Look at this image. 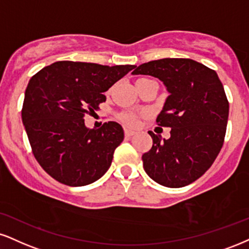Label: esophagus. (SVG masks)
Segmentation results:
<instances>
[{
  "mask_svg": "<svg viewBox=\"0 0 249 249\" xmlns=\"http://www.w3.org/2000/svg\"><path fill=\"white\" fill-rule=\"evenodd\" d=\"M124 132H125V136H126V137H132L133 134H136V132H134V131H132V130H127V128L124 131Z\"/></svg>",
  "mask_w": 249,
  "mask_h": 249,
  "instance_id": "esophagus-1",
  "label": "esophagus"
}]
</instances>
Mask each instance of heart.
Returning <instances> with one entry per match:
<instances>
[{
    "mask_svg": "<svg viewBox=\"0 0 249 249\" xmlns=\"http://www.w3.org/2000/svg\"><path fill=\"white\" fill-rule=\"evenodd\" d=\"M146 79H139L137 80L136 83L142 82V81H145ZM121 121L125 123L126 125H136L137 124V117L134 115H131V113H123L121 115Z\"/></svg>",
    "mask_w": 249,
    "mask_h": 249,
    "instance_id": "heart-1",
    "label": "heart"
}]
</instances>
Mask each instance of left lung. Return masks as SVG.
Here are the masks:
<instances>
[{
  "mask_svg": "<svg viewBox=\"0 0 249 249\" xmlns=\"http://www.w3.org/2000/svg\"><path fill=\"white\" fill-rule=\"evenodd\" d=\"M132 74L158 77L169 94L157 123L172 128L170 138L149 131L153 146L142 155L143 169L164 187L193 183L223 147L229 119L223 83L214 71L191 59L154 60L136 66Z\"/></svg>",
  "mask_w": 249,
  "mask_h": 249,
  "instance_id": "obj_1",
  "label": "left lung"
}]
</instances>
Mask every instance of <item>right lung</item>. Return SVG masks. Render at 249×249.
<instances>
[{"instance_id": "add662e5", "label": "right lung", "mask_w": 249, "mask_h": 249, "mask_svg": "<svg viewBox=\"0 0 249 249\" xmlns=\"http://www.w3.org/2000/svg\"><path fill=\"white\" fill-rule=\"evenodd\" d=\"M134 68L90 62L56 61L31 77L22 122L35 158L53 178L82 187L101 178L124 139L116 122L89 128L85 115L106 102V92Z\"/></svg>"}]
</instances>
